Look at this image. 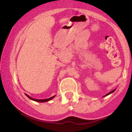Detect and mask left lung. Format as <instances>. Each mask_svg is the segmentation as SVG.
<instances>
[{"label":"left lung","mask_w":132,"mask_h":132,"mask_svg":"<svg viewBox=\"0 0 132 132\" xmlns=\"http://www.w3.org/2000/svg\"><path fill=\"white\" fill-rule=\"evenodd\" d=\"M115 90H116V89H114V90H112V91L111 92H109V93H108V94H106L105 95H104V97H105V96H107V95H109V94H112V93H113V92H114L115 91Z\"/></svg>","instance_id":"left-lung-1"}]
</instances>
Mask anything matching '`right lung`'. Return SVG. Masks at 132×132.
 <instances>
[{
    "mask_svg": "<svg viewBox=\"0 0 132 132\" xmlns=\"http://www.w3.org/2000/svg\"><path fill=\"white\" fill-rule=\"evenodd\" d=\"M25 95H26L30 99L32 100V101H36V102H48V101H50V100L53 99L54 97H55V95H54V96L51 97H50V98H48V99H33V98H32V97H30L28 95H27V94H25Z\"/></svg>",
    "mask_w": 132,
    "mask_h": 132,
    "instance_id": "right-lung-1",
    "label": "right lung"
}]
</instances>
